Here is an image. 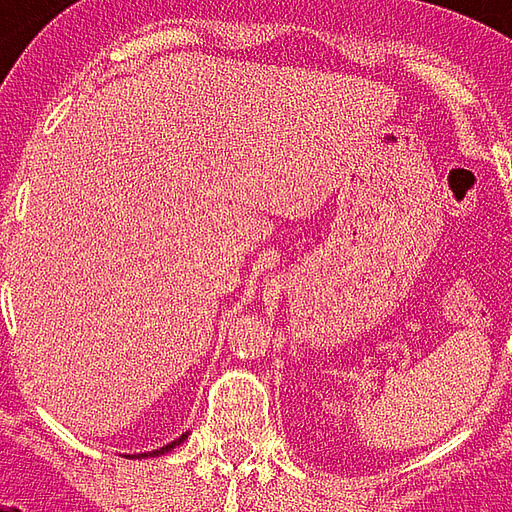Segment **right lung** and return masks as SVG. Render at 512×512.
Segmentation results:
<instances>
[{
	"mask_svg": "<svg viewBox=\"0 0 512 512\" xmlns=\"http://www.w3.org/2000/svg\"><path fill=\"white\" fill-rule=\"evenodd\" d=\"M184 439H187V434H181L179 439H173V442H168V445H162L160 450H151V453H138V456H162V453H168V450H173L176 445H181Z\"/></svg>",
	"mask_w": 512,
	"mask_h": 512,
	"instance_id": "right-lung-1",
	"label": "right lung"
}]
</instances>
